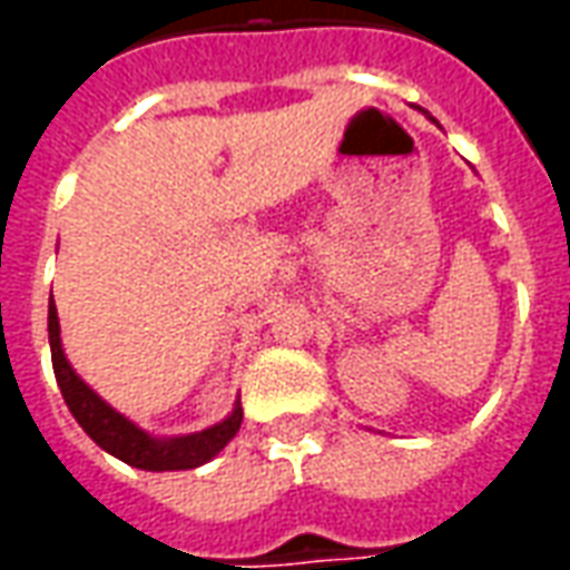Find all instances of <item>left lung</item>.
I'll use <instances>...</instances> for the list:
<instances>
[{
	"mask_svg": "<svg viewBox=\"0 0 570 570\" xmlns=\"http://www.w3.org/2000/svg\"><path fill=\"white\" fill-rule=\"evenodd\" d=\"M430 121H433V118H430Z\"/></svg>",
	"mask_w": 570,
	"mask_h": 570,
	"instance_id": "obj_1",
	"label": "left lung"
}]
</instances>
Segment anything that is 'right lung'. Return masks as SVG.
I'll list each match as a JSON object with an SVG mask.
<instances>
[{"instance_id":"obj_1","label":"right lung","mask_w":570,"mask_h":570,"mask_svg":"<svg viewBox=\"0 0 570 570\" xmlns=\"http://www.w3.org/2000/svg\"><path fill=\"white\" fill-rule=\"evenodd\" d=\"M48 342H51V363H55L57 384L60 394L67 400L72 419L79 421L81 430L91 436L104 452L116 454L118 461L137 466V470H195V466L207 464L210 458L223 452L228 442L235 440L244 421V409L240 400L232 409V415L223 419L213 428H204L198 433H186V436H151L134 421L125 419L121 412L106 403L104 396L91 391L81 382L79 372L69 366L63 345H60V321H57L55 296L48 302Z\"/></svg>"}]
</instances>
